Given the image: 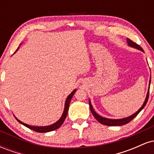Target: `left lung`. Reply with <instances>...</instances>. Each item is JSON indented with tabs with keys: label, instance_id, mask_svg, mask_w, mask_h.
<instances>
[{
	"label": "left lung",
	"instance_id": "8db88e82",
	"mask_svg": "<svg viewBox=\"0 0 154 154\" xmlns=\"http://www.w3.org/2000/svg\"><path fill=\"white\" fill-rule=\"evenodd\" d=\"M127 43H128V45L130 47L134 48H136V49H137V50H140V51H143V52H144L142 48L140 46V45H137V44H136V43H134V42H132V40H130V39L128 38V40H127ZM151 77H150L149 86H148V93H147V95H146V99H145V101H144L143 104L142 106L138 110L136 111L135 113H134L133 114H132L131 116H128V117H125V118H122V119H109V118L103 117V116L99 115V114H98L96 112H95L94 109H93V106H92V104H91V100L89 99L90 109H91V111L92 114H93V115L94 116V117L97 119V121L101 123L102 125H107V126H121V125H126V124L129 123L130 121H131V120L133 119L134 118H135V116H137L140 112V111L142 110L143 109V108L145 107V106H146V103H147L148 100V95H149V89H150V85H151Z\"/></svg>",
	"mask_w": 154,
	"mask_h": 154
}]
</instances>
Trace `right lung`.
<instances>
[{"instance_id": "right-lung-1", "label": "right lung", "mask_w": 154, "mask_h": 154, "mask_svg": "<svg viewBox=\"0 0 154 154\" xmlns=\"http://www.w3.org/2000/svg\"><path fill=\"white\" fill-rule=\"evenodd\" d=\"M20 45H21V44H20ZM19 47L17 49V51H15V53L19 50ZM15 53H14V54H15ZM76 91H77V90L75 89L71 93H70L69 95H68V96H67L66 99V100H65L64 109H63L62 115H61V118H60V119L58 120L57 122H55V123L52 124V125H47V126H32V125H27V124H25V123L22 122H21L20 120L17 119V118L14 115V116L15 119H17L19 123L22 124V125H24V126L26 127V128L30 129V130H34V131H35V132H48L53 131V130H56V129L59 128L61 126V125H62V124L63 123V122H64V120H65V119H66V117L67 113H68L69 106L70 101H71L72 96H73L74 94H75Z\"/></svg>"}]
</instances>
